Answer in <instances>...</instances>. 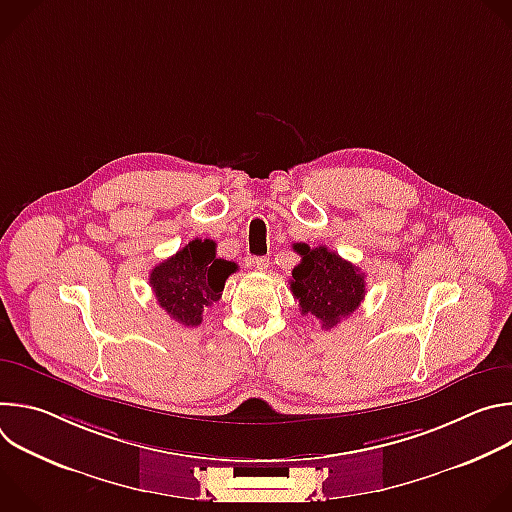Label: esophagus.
<instances>
[{
  "mask_svg": "<svg viewBox=\"0 0 512 512\" xmlns=\"http://www.w3.org/2000/svg\"><path fill=\"white\" fill-rule=\"evenodd\" d=\"M253 267H255L257 271H265V269L269 267V259H267V257H255V259H253Z\"/></svg>",
  "mask_w": 512,
  "mask_h": 512,
  "instance_id": "34e87169",
  "label": "esophagus"
}]
</instances>
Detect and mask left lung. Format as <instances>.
<instances>
[{"mask_svg":"<svg viewBox=\"0 0 512 512\" xmlns=\"http://www.w3.org/2000/svg\"><path fill=\"white\" fill-rule=\"evenodd\" d=\"M294 249L302 255L291 271V294L300 302V312L316 316L326 330L334 328L364 300V273L328 247L296 243Z\"/></svg>","mask_w":512,"mask_h":512,"instance_id":"left-lung-1","label":"left lung"}]
</instances>
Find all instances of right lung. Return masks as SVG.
<instances>
[{"label":"right lung","instance_id":"add662e5","mask_svg":"<svg viewBox=\"0 0 512 512\" xmlns=\"http://www.w3.org/2000/svg\"><path fill=\"white\" fill-rule=\"evenodd\" d=\"M235 271L237 263L216 257L214 241L194 239L152 269L150 285L172 320L194 328L200 326L204 308L221 300L225 281Z\"/></svg>","mask_w":512,"mask_h":512}]
</instances>
